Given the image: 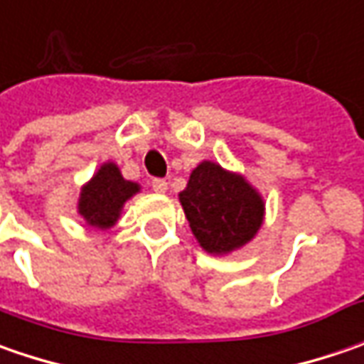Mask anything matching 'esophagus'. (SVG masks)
I'll return each mask as SVG.
<instances>
[{
    "instance_id": "1",
    "label": "esophagus",
    "mask_w": 364,
    "mask_h": 364,
    "mask_svg": "<svg viewBox=\"0 0 364 364\" xmlns=\"http://www.w3.org/2000/svg\"><path fill=\"white\" fill-rule=\"evenodd\" d=\"M151 188L158 194H164V192H168V182L161 180V178H156V180H151Z\"/></svg>"
}]
</instances>
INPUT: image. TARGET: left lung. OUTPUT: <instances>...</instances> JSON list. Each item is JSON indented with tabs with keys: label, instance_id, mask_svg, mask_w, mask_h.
Returning a JSON list of instances; mask_svg holds the SVG:
<instances>
[{
	"label": "left lung",
	"instance_id": "8db88e82",
	"mask_svg": "<svg viewBox=\"0 0 364 364\" xmlns=\"http://www.w3.org/2000/svg\"><path fill=\"white\" fill-rule=\"evenodd\" d=\"M192 235L210 255H227L261 229L265 203L241 174L200 161L180 194Z\"/></svg>",
	"mask_w": 364,
	"mask_h": 364
}]
</instances>
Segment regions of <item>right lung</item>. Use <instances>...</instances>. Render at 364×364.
I'll return each mask as SVG.
<instances>
[{
	"mask_svg": "<svg viewBox=\"0 0 364 364\" xmlns=\"http://www.w3.org/2000/svg\"><path fill=\"white\" fill-rule=\"evenodd\" d=\"M137 192L139 184L125 180L117 164L105 161L80 190L78 215L95 229H111L121 217L123 204Z\"/></svg>",
	"mask_w": 364,
	"mask_h": 364,
	"instance_id": "add662e5",
	"label": "right lung"
}]
</instances>
